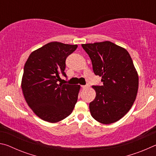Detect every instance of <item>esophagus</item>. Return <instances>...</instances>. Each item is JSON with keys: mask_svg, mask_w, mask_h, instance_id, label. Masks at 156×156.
Instances as JSON below:
<instances>
[{"mask_svg": "<svg viewBox=\"0 0 156 156\" xmlns=\"http://www.w3.org/2000/svg\"><path fill=\"white\" fill-rule=\"evenodd\" d=\"M81 87H82V88H83V89H86V88L89 87V85H88V84H86V85H83Z\"/></svg>", "mask_w": 156, "mask_h": 156, "instance_id": "obj_1", "label": "esophagus"}]
</instances>
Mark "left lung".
Wrapping results in <instances>:
<instances>
[{
  "label": "left lung",
  "instance_id": "obj_1",
  "mask_svg": "<svg viewBox=\"0 0 156 156\" xmlns=\"http://www.w3.org/2000/svg\"><path fill=\"white\" fill-rule=\"evenodd\" d=\"M82 47L103 83L92 87L96 95L89 103L91 116L105 125L117 122L130 110L138 94L139 78L133 60L125 48L110 41Z\"/></svg>",
  "mask_w": 156,
  "mask_h": 156
}]
</instances>
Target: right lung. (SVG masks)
Here are the masks:
<instances>
[{
    "mask_svg": "<svg viewBox=\"0 0 156 156\" xmlns=\"http://www.w3.org/2000/svg\"><path fill=\"white\" fill-rule=\"evenodd\" d=\"M77 44L51 42L30 54L21 81L23 96L35 114L46 122L61 121L72 113L80 86L58 84L66 76L65 60Z\"/></svg>",
    "mask_w": 156,
    "mask_h": 156,
    "instance_id": "right-lung-1",
    "label": "right lung"
}]
</instances>
